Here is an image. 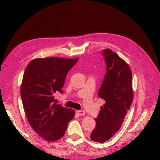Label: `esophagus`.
<instances>
[{
	"label": "esophagus",
	"instance_id": "34e87169",
	"mask_svg": "<svg viewBox=\"0 0 160 160\" xmlns=\"http://www.w3.org/2000/svg\"><path fill=\"white\" fill-rule=\"evenodd\" d=\"M76 113L79 116H83L85 115V111H76Z\"/></svg>",
	"mask_w": 160,
	"mask_h": 160
}]
</instances>
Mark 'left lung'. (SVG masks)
Returning <instances> with one entry per match:
<instances>
[{
    "label": "left lung",
    "mask_w": 160,
    "mask_h": 160,
    "mask_svg": "<svg viewBox=\"0 0 160 160\" xmlns=\"http://www.w3.org/2000/svg\"><path fill=\"white\" fill-rule=\"evenodd\" d=\"M107 72L98 91V97L105 100L96 126L92 131V141L103 143L118 132L132 105L133 92L132 72L129 66L117 53L109 49L103 51Z\"/></svg>",
    "instance_id": "8db88e82"
}]
</instances>
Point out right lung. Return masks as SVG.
<instances>
[{
    "label": "right lung",
    "instance_id": "obj_1",
    "mask_svg": "<svg viewBox=\"0 0 160 160\" xmlns=\"http://www.w3.org/2000/svg\"><path fill=\"white\" fill-rule=\"evenodd\" d=\"M79 58H37L27 66L21 96L31 128L47 142H55L65 133L75 111L54 103L57 91L62 93L67 72Z\"/></svg>",
    "mask_w": 160,
    "mask_h": 160
}]
</instances>
